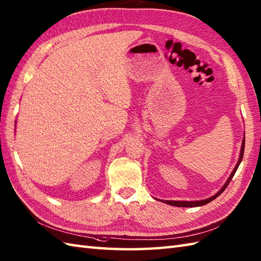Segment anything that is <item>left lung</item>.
<instances>
[{
    "instance_id": "8db88e82",
    "label": "left lung",
    "mask_w": 261,
    "mask_h": 261,
    "mask_svg": "<svg viewBox=\"0 0 261 261\" xmlns=\"http://www.w3.org/2000/svg\"><path fill=\"white\" fill-rule=\"evenodd\" d=\"M244 151H245V138H244V140H242V143H241L240 154H239V159H238L237 165H236V167L233 168L232 172L230 173L229 178L227 179L225 185H223L221 189H220L219 191H218V192L216 193V195H214L213 197L207 198V199H203V200H197V201H177V200H165V201H162V202H165V203H167V204H170V205H174V207H185V208H188V207H189V208H192V207H200V205H204V204H207V203L211 202V201H213V200H215L217 197H219V196L221 195V193L223 192V190H225L226 188H227L228 184L230 182V181H231L232 177L234 175L236 171H237V169H238L239 165H240L241 161H242V158H244Z\"/></svg>"
}]
</instances>
